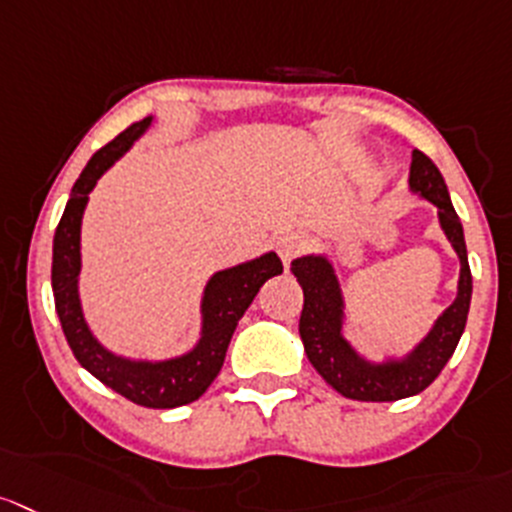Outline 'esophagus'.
<instances>
[{
	"mask_svg": "<svg viewBox=\"0 0 512 512\" xmlns=\"http://www.w3.org/2000/svg\"><path fill=\"white\" fill-rule=\"evenodd\" d=\"M301 248H304V238H301L299 233H281V236L276 238V251H279L284 266H289L291 261L296 259V253H299Z\"/></svg>",
	"mask_w": 512,
	"mask_h": 512,
	"instance_id": "34e87169",
	"label": "esophagus"
}]
</instances>
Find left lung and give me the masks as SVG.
I'll use <instances>...</instances> for the list:
<instances>
[{
    "label": "left lung",
    "mask_w": 512,
    "mask_h": 512,
    "mask_svg": "<svg viewBox=\"0 0 512 512\" xmlns=\"http://www.w3.org/2000/svg\"><path fill=\"white\" fill-rule=\"evenodd\" d=\"M410 188L437 206L442 231L460 256V284H457V299L447 306L445 314L432 326V332L417 344L415 352L407 359L372 364L359 357L342 337L344 301L332 264L324 256H301V259L291 261V271L304 289L299 334L306 357L314 364L316 372L326 379V384H332L339 394L349 399L394 402V399L420 394L445 369V364L455 354L462 332H465L472 296L465 233H462V223L455 208H452L445 178L422 150H412Z\"/></svg>",
    "instance_id": "8db88e82"
}]
</instances>
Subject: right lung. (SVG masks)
I'll return each mask as SVG.
<instances>
[{"label": "right lung", "instance_id": "obj_1", "mask_svg": "<svg viewBox=\"0 0 512 512\" xmlns=\"http://www.w3.org/2000/svg\"><path fill=\"white\" fill-rule=\"evenodd\" d=\"M150 120L153 118L133 123L105 148L97 150L72 186L70 201L62 213L60 226L55 231V246H52V294H55V309L67 344L77 362L92 377L135 405L150 407V410H170V407L196 402L211 387L223 367L238 319L251 306L253 296L259 294L264 281L279 276L284 266L276 253H264L261 259L218 271L208 281L206 294H203L201 342L186 357L168 359V362H130V359L115 357L97 344V339L87 329L80 296H77L82 213H85L87 196L95 188L97 178L148 130Z\"/></svg>", "mask_w": 512, "mask_h": 512}]
</instances>
